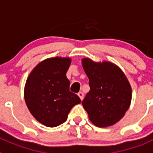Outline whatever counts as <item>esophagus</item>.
Masks as SVG:
<instances>
[{
	"label": "esophagus",
	"instance_id": "1",
	"mask_svg": "<svg viewBox=\"0 0 153 153\" xmlns=\"http://www.w3.org/2000/svg\"><path fill=\"white\" fill-rule=\"evenodd\" d=\"M78 97H79V98H81V101H82L83 98H84V93H83L82 92H79L78 93Z\"/></svg>",
	"mask_w": 153,
	"mask_h": 153
}]
</instances>
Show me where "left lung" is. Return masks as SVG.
I'll return each instance as SVG.
<instances>
[{
    "mask_svg": "<svg viewBox=\"0 0 153 153\" xmlns=\"http://www.w3.org/2000/svg\"><path fill=\"white\" fill-rule=\"evenodd\" d=\"M90 90L82 105L89 120L98 127L116 124L124 117L132 100V88L121 69L109 61L82 58Z\"/></svg>",
    "mask_w": 153,
    "mask_h": 153,
    "instance_id": "1",
    "label": "left lung"
}]
</instances>
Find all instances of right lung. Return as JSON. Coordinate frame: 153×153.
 I'll return each mask as SVG.
<instances>
[{"instance_id":"add662e5","label":"right lung","mask_w":153,"mask_h":153,"mask_svg":"<svg viewBox=\"0 0 153 153\" xmlns=\"http://www.w3.org/2000/svg\"><path fill=\"white\" fill-rule=\"evenodd\" d=\"M69 57H54L44 60L27 78L24 99L32 116L48 127L58 126L67 119L68 114L81 99L69 91L66 76L71 64Z\"/></svg>"}]
</instances>
